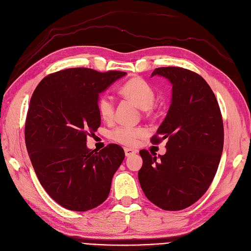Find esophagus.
<instances>
[{
  "mask_svg": "<svg viewBox=\"0 0 251 251\" xmlns=\"http://www.w3.org/2000/svg\"><path fill=\"white\" fill-rule=\"evenodd\" d=\"M125 155H126V157H130V156H133V155H135V153H136V151L135 150H133V149H129V148H125Z\"/></svg>",
  "mask_w": 251,
  "mask_h": 251,
  "instance_id": "34e87169",
  "label": "esophagus"
}]
</instances>
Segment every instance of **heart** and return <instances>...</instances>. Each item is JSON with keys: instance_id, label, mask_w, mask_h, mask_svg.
I'll return each mask as SVG.
<instances>
[{"instance_id": "b5f03b06", "label": "heart", "mask_w": 251, "mask_h": 251, "mask_svg": "<svg viewBox=\"0 0 251 251\" xmlns=\"http://www.w3.org/2000/svg\"><path fill=\"white\" fill-rule=\"evenodd\" d=\"M121 94L125 98L132 101L133 103L142 109H149L153 106L156 93L149 82L142 77H133L121 87ZM98 113L100 117L109 121L114 117V100L109 95L104 94L99 97L97 102ZM145 134V130L142 128H133L129 126L119 127L114 131L113 138L124 146L133 147L137 144L138 140Z\"/></svg>"}]
</instances>
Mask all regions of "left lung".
I'll return each instance as SVG.
<instances>
[{"label":"left lung","mask_w":251,"mask_h":251,"mask_svg":"<svg viewBox=\"0 0 251 251\" xmlns=\"http://www.w3.org/2000/svg\"><path fill=\"white\" fill-rule=\"evenodd\" d=\"M154 75L173 86L169 111L151 140L158 144L168 138V143L165 154L158 157L140 151L138 181L154 205L179 211L200 200L212 183L224 150V123L214 93L199 74L161 67L152 72Z\"/></svg>","instance_id":"left-lung-1"}]
</instances>
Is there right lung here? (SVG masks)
Instances as JSON below:
<instances>
[{
    "label": "right lung",
    "instance_id": "obj_1",
    "mask_svg": "<svg viewBox=\"0 0 251 251\" xmlns=\"http://www.w3.org/2000/svg\"><path fill=\"white\" fill-rule=\"evenodd\" d=\"M125 75L70 68L44 77L33 93L25 127L26 150L42 187L68 210L101 205L124 160L122 147L110 144L97 152L87 147V136L101 124L99 94Z\"/></svg>",
    "mask_w": 251,
    "mask_h": 251
}]
</instances>
